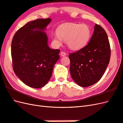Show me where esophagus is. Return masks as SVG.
<instances>
[{"label":"esophagus","mask_w":123,"mask_h":123,"mask_svg":"<svg viewBox=\"0 0 123 123\" xmlns=\"http://www.w3.org/2000/svg\"><path fill=\"white\" fill-rule=\"evenodd\" d=\"M66 53L64 52V51H62V52L61 53V56H62V57L66 56Z\"/></svg>","instance_id":"esophagus-1"}]
</instances>
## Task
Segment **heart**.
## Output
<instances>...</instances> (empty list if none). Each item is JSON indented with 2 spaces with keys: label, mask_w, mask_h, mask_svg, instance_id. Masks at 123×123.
Returning a JSON list of instances; mask_svg holds the SVG:
<instances>
[{
  "label": "heart",
  "mask_w": 123,
  "mask_h": 123,
  "mask_svg": "<svg viewBox=\"0 0 123 123\" xmlns=\"http://www.w3.org/2000/svg\"><path fill=\"white\" fill-rule=\"evenodd\" d=\"M91 35V29L86 24L67 23L57 28V33L52 35V40L56 46H61L64 40L71 49L79 50L87 44Z\"/></svg>",
  "instance_id": "b5f03b06"
}]
</instances>
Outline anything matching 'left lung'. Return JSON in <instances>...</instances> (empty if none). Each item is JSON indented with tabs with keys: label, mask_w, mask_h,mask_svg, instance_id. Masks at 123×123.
Instances as JSON below:
<instances>
[{
	"label": "left lung",
	"mask_w": 123,
	"mask_h": 123,
	"mask_svg": "<svg viewBox=\"0 0 123 123\" xmlns=\"http://www.w3.org/2000/svg\"><path fill=\"white\" fill-rule=\"evenodd\" d=\"M70 73L79 86L88 87L98 82L110 62L111 47L107 35L99 25L88 45L76 52L70 54Z\"/></svg>",
	"instance_id": "8db88e82"
}]
</instances>
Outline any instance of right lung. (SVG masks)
I'll list each match as a JSON object with an SVG mask.
<instances>
[{
  "instance_id": "obj_1",
  "label": "right lung",
  "mask_w": 123,
  "mask_h": 123,
  "mask_svg": "<svg viewBox=\"0 0 123 123\" xmlns=\"http://www.w3.org/2000/svg\"><path fill=\"white\" fill-rule=\"evenodd\" d=\"M50 18L31 21L16 32L12 42V68L16 76L32 88H39L48 83L53 68L59 59V49L48 45L43 31Z\"/></svg>"
}]
</instances>
